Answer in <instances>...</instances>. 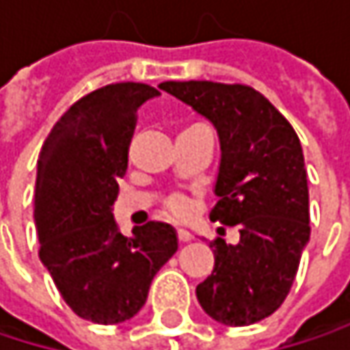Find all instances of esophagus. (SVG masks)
<instances>
[{
    "label": "esophagus",
    "instance_id": "1",
    "mask_svg": "<svg viewBox=\"0 0 350 350\" xmlns=\"http://www.w3.org/2000/svg\"><path fill=\"white\" fill-rule=\"evenodd\" d=\"M176 235H178V241H180V243H188V241H192V239H194L186 229H178V231H176Z\"/></svg>",
    "mask_w": 350,
    "mask_h": 350
}]
</instances>
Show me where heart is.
<instances>
[{
	"mask_svg": "<svg viewBox=\"0 0 350 350\" xmlns=\"http://www.w3.org/2000/svg\"><path fill=\"white\" fill-rule=\"evenodd\" d=\"M168 208H170V213L176 215V217H184L190 211V202L184 196H172L168 200Z\"/></svg>",
	"mask_w": 350,
	"mask_h": 350,
	"instance_id": "b5f03b06",
	"label": "heart"
}]
</instances>
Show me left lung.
I'll return each mask as SVG.
<instances>
[{
	"label": "left lung",
	"mask_w": 350,
	"mask_h": 350,
	"mask_svg": "<svg viewBox=\"0 0 350 350\" xmlns=\"http://www.w3.org/2000/svg\"><path fill=\"white\" fill-rule=\"evenodd\" d=\"M162 91L206 117L221 142L211 221L239 227V243L215 239L213 273L196 286L202 310L227 326L273 314L310 241L308 180L288 119L247 85L166 81Z\"/></svg>",
	"instance_id": "1"
}]
</instances>
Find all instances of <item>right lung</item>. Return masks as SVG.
<instances>
[{
	"label": "right lung",
	"mask_w": 350,
	"mask_h": 350,
	"mask_svg": "<svg viewBox=\"0 0 350 350\" xmlns=\"http://www.w3.org/2000/svg\"><path fill=\"white\" fill-rule=\"evenodd\" d=\"M158 95L144 83H115L85 95L56 121L38 158L40 261L72 312L97 324L137 314L154 275L178 249L170 225L150 221L125 237L111 213L137 109Z\"/></svg>",
	"instance_id": "obj_1"
}]
</instances>
